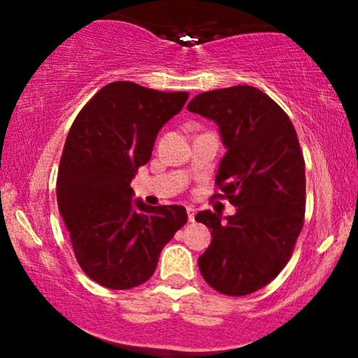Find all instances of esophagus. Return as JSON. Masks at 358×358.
<instances>
[{"mask_svg": "<svg viewBox=\"0 0 358 358\" xmlns=\"http://www.w3.org/2000/svg\"><path fill=\"white\" fill-rule=\"evenodd\" d=\"M187 213H188V220H190V222L195 220V208L188 207V208H187Z\"/></svg>", "mask_w": 358, "mask_h": 358, "instance_id": "1", "label": "esophagus"}]
</instances>
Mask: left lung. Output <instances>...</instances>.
<instances>
[{
    "label": "left lung",
    "instance_id": "obj_1",
    "mask_svg": "<svg viewBox=\"0 0 358 358\" xmlns=\"http://www.w3.org/2000/svg\"><path fill=\"white\" fill-rule=\"evenodd\" d=\"M190 113L219 126L225 153L215 183L237 210L199 212L212 231L199 268L227 296L254 293L281 273L305 219V159L293 122L262 90L234 85L195 96Z\"/></svg>",
    "mask_w": 358,
    "mask_h": 358
}]
</instances>
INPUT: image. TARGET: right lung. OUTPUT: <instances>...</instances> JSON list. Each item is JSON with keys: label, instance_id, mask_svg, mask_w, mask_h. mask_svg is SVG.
<instances>
[{"label": "right lung", "instance_id": "1", "mask_svg": "<svg viewBox=\"0 0 358 358\" xmlns=\"http://www.w3.org/2000/svg\"><path fill=\"white\" fill-rule=\"evenodd\" d=\"M188 92H159L134 82L104 85L65 139L57 203L77 262L92 281L131 289L153 276L162 249L187 224L182 205L133 200L138 168L151 158L163 124Z\"/></svg>", "mask_w": 358, "mask_h": 358}]
</instances>
